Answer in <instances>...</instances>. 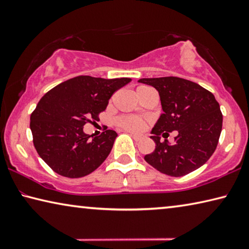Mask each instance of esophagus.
<instances>
[{
	"label": "esophagus",
	"instance_id": "34e87169",
	"mask_svg": "<svg viewBox=\"0 0 249 249\" xmlns=\"http://www.w3.org/2000/svg\"><path fill=\"white\" fill-rule=\"evenodd\" d=\"M128 133H129V135H130V136H132V137L134 138V141H136V142H140V141L142 140V136H140V135L133 134V133H130V132H128Z\"/></svg>",
	"mask_w": 249,
	"mask_h": 249
}]
</instances>
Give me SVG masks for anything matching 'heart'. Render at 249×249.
Masks as SVG:
<instances>
[{
    "mask_svg": "<svg viewBox=\"0 0 249 249\" xmlns=\"http://www.w3.org/2000/svg\"><path fill=\"white\" fill-rule=\"evenodd\" d=\"M144 87H138L137 90ZM120 126L130 132H142L145 128V121L136 116H124L119 121Z\"/></svg>",
    "mask_w": 249,
    "mask_h": 249,
    "instance_id": "obj_1",
    "label": "heart"
}]
</instances>
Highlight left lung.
Instances as JSON below:
<instances>
[{"label": "left lung", "mask_w": 249, "mask_h": 249, "mask_svg": "<svg viewBox=\"0 0 249 249\" xmlns=\"http://www.w3.org/2000/svg\"><path fill=\"white\" fill-rule=\"evenodd\" d=\"M140 83L158 91L163 113L151 129L156 142L145 160L155 169L171 177H182L208 161L216 149L222 132L220 104L197 83L177 77L145 78ZM178 130L175 142H160V135Z\"/></svg>", "instance_id": "8db88e82"}]
</instances>
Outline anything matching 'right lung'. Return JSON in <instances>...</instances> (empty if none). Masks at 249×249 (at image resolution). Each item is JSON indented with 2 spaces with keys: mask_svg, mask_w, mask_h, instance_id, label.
I'll list each match as a JSON object with an SVG mask.
<instances>
[{
  "mask_svg": "<svg viewBox=\"0 0 249 249\" xmlns=\"http://www.w3.org/2000/svg\"><path fill=\"white\" fill-rule=\"evenodd\" d=\"M130 81L80 75L58 84L40 99L31 115L34 146L54 172L81 178L107 158L116 132L107 129L93 137L83 132V126L98 121L112 94Z\"/></svg>",
  "mask_w": 249,
  "mask_h": 249,
  "instance_id": "add662e5",
  "label": "right lung"
}]
</instances>
